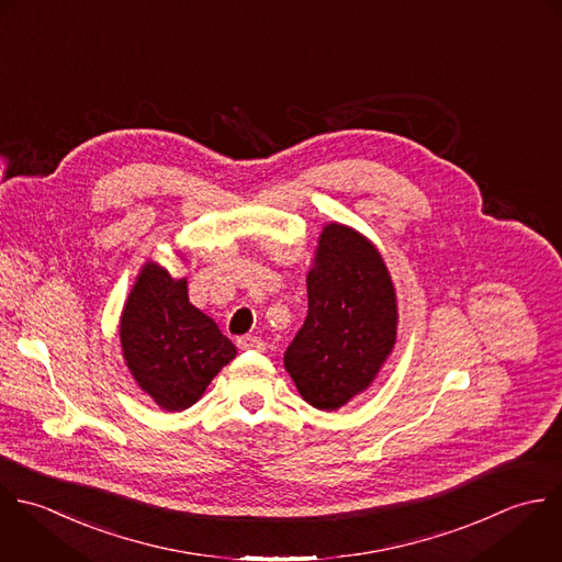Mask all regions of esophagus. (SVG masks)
Segmentation results:
<instances>
[{
	"instance_id": "esophagus-1",
	"label": "esophagus",
	"mask_w": 562,
	"mask_h": 562,
	"mask_svg": "<svg viewBox=\"0 0 562 562\" xmlns=\"http://www.w3.org/2000/svg\"><path fill=\"white\" fill-rule=\"evenodd\" d=\"M238 348L240 350H265V341L256 335H245V337H238Z\"/></svg>"
}]
</instances>
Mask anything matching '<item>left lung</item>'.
I'll use <instances>...</instances> for the list:
<instances>
[{
    "instance_id": "left-lung-1",
    "label": "left lung",
    "mask_w": 562,
    "mask_h": 562,
    "mask_svg": "<svg viewBox=\"0 0 562 562\" xmlns=\"http://www.w3.org/2000/svg\"><path fill=\"white\" fill-rule=\"evenodd\" d=\"M308 315L284 352L302 398L335 412L379 374L396 341V293L381 254L359 232L330 223L306 278Z\"/></svg>"
}]
</instances>
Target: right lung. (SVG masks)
I'll use <instances>...</instances> for the list:
<instances>
[{
    "instance_id": "obj_1",
    "label": "right lung",
    "mask_w": 562,
    "mask_h": 562,
    "mask_svg": "<svg viewBox=\"0 0 562 562\" xmlns=\"http://www.w3.org/2000/svg\"><path fill=\"white\" fill-rule=\"evenodd\" d=\"M120 341L137 385L164 409L192 407L236 357V346L214 319L188 300L186 280L144 265L120 319Z\"/></svg>"
}]
</instances>
